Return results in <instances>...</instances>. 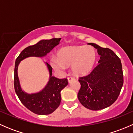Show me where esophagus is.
I'll use <instances>...</instances> for the list:
<instances>
[{
	"label": "esophagus",
	"mask_w": 133,
	"mask_h": 133,
	"mask_svg": "<svg viewBox=\"0 0 133 133\" xmlns=\"http://www.w3.org/2000/svg\"><path fill=\"white\" fill-rule=\"evenodd\" d=\"M75 80V78L73 77H71V76H69V77L68 78V82L70 83L71 82L73 81V80Z\"/></svg>",
	"instance_id": "1"
}]
</instances>
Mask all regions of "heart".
I'll return each instance as SVG.
<instances>
[{
    "label": "heart",
    "mask_w": 133,
    "mask_h": 133,
    "mask_svg": "<svg viewBox=\"0 0 133 133\" xmlns=\"http://www.w3.org/2000/svg\"><path fill=\"white\" fill-rule=\"evenodd\" d=\"M96 59V51L91 45H72L60 49L57 53V58L52 57L50 64L53 69L59 71L72 65L73 74L84 76L91 71Z\"/></svg>",
    "instance_id": "heart-1"
}]
</instances>
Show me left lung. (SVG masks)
<instances>
[{"mask_svg": "<svg viewBox=\"0 0 133 133\" xmlns=\"http://www.w3.org/2000/svg\"><path fill=\"white\" fill-rule=\"evenodd\" d=\"M97 49L100 60L88 76L79 78L81 88L78 98L82 105L97 111L112 105L118 97L124 84L121 60L109 48L88 43Z\"/></svg>", "mask_w": 133, "mask_h": 133, "instance_id": "8db88e82", "label": "left lung"}]
</instances>
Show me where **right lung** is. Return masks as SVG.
<instances>
[{
  "label": "right lung",
  "mask_w": 133,
  "mask_h": 133,
  "mask_svg": "<svg viewBox=\"0 0 133 133\" xmlns=\"http://www.w3.org/2000/svg\"><path fill=\"white\" fill-rule=\"evenodd\" d=\"M61 38L41 40L33 45L25 48L16 59L14 70V87L16 94L22 104L31 111L40 115H49L54 112L61 102L60 91L68 84L67 78L59 79L52 76V68L45 62L49 73V81L41 91L29 94L22 89L18 76L20 62L30 57H43L59 44Z\"/></svg>",
  "instance_id": "add662e5"
}]
</instances>
